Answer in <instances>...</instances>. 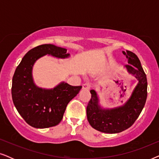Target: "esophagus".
<instances>
[{"mask_svg": "<svg viewBox=\"0 0 159 159\" xmlns=\"http://www.w3.org/2000/svg\"><path fill=\"white\" fill-rule=\"evenodd\" d=\"M82 88H83V89H86V90H90V84H88V83H85V84H84L83 85H82Z\"/></svg>", "mask_w": 159, "mask_h": 159, "instance_id": "34e87169", "label": "esophagus"}]
</instances>
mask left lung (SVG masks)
<instances>
[{"mask_svg": "<svg viewBox=\"0 0 159 159\" xmlns=\"http://www.w3.org/2000/svg\"><path fill=\"white\" fill-rule=\"evenodd\" d=\"M122 53L128 62L125 68L138 81L130 97L123 105L106 108L100 104L96 91L91 90V99L87 106V117L91 127L104 133H119L131 127L138 118L146 101L147 78L140 60L131 51Z\"/></svg>", "mask_w": 159, "mask_h": 159, "instance_id": "8db88e82", "label": "left lung"}]
</instances>
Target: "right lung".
Wrapping results in <instances>:
<instances>
[{"label": "right lung", "mask_w": 159, "mask_h": 159, "mask_svg": "<svg viewBox=\"0 0 159 159\" xmlns=\"http://www.w3.org/2000/svg\"><path fill=\"white\" fill-rule=\"evenodd\" d=\"M45 55L67 58V50L52 44L39 45L27 52L15 70L12 79L11 95L19 114L28 125L43 129L58 125L62 120L67 104L81 90L61 82L53 88L37 86L32 77L34 63Z\"/></svg>", "instance_id": "add662e5"}]
</instances>
